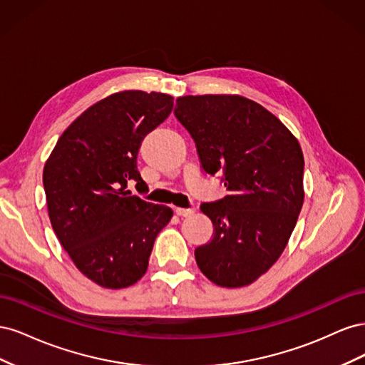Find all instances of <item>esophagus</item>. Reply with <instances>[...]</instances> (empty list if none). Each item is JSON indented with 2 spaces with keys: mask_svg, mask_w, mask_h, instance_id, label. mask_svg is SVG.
Here are the masks:
<instances>
[{
  "mask_svg": "<svg viewBox=\"0 0 365 365\" xmlns=\"http://www.w3.org/2000/svg\"><path fill=\"white\" fill-rule=\"evenodd\" d=\"M175 213L178 215L180 217H189L195 213V208H181V207H176L175 208Z\"/></svg>",
  "mask_w": 365,
  "mask_h": 365,
  "instance_id": "esophagus-1",
  "label": "esophagus"
}]
</instances>
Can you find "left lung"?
I'll use <instances>...</instances> for the list:
<instances>
[{"mask_svg": "<svg viewBox=\"0 0 365 365\" xmlns=\"http://www.w3.org/2000/svg\"><path fill=\"white\" fill-rule=\"evenodd\" d=\"M175 115L204 170H222L228 190L201 205L215 236L195 250L197 267L222 288L251 284L282 256L303 207L300 143L267 108L239 94L184 96Z\"/></svg>", "mask_w": 365, "mask_h": 365, "instance_id": "obj_1", "label": "left lung"}]
</instances>
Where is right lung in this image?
Wrapping results in <instances>:
<instances>
[{
  "label": "right lung",
  "instance_id": "1",
  "mask_svg": "<svg viewBox=\"0 0 365 365\" xmlns=\"http://www.w3.org/2000/svg\"><path fill=\"white\" fill-rule=\"evenodd\" d=\"M173 97L126 90L90 106L63 130L43 165L51 227L86 279L121 289L146 274L170 207L130 196L141 140L169 117Z\"/></svg>",
  "mask_w": 365,
  "mask_h": 365
}]
</instances>
